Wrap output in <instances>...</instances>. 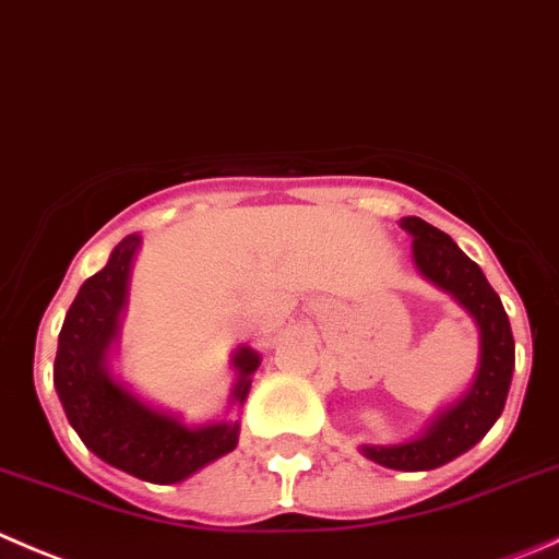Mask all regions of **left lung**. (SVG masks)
Here are the masks:
<instances>
[{
  "instance_id": "left-lung-1",
  "label": "left lung",
  "mask_w": 559,
  "mask_h": 559,
  "mask_svg": "<svg viewBox=\"0 0 559 559\" xmlns=\"http://www.w3.org/2000/svg\"><path fill=\"white\" fill-rule=\"evenodd\" d=\"M413 236V261L418 272L456 298L475 318L480 331L478 378L465 400L440 413L418 440L402 445H361L364 456L391 469H435L473 449L506 407L513 374V334L500 296L491 290L478 263H473L449 234L421 217H402Z\"/></svg>"
}]
</instances>
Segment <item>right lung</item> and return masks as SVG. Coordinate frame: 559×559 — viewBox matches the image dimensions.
Returning <instances> with one entry per match:
<instances>
[{"label":"right lung","instance_id":"1","mask_svg":"<svg viewBox=\"0 0 559 559\" xmlns=\"http://www.w3.org/2000/svg\"><path fill=\"white\" fill-rule=\"evenodd\" d=\"M138 245V236H127L110 252L103 272L81 285L59 331L53 385L68 421L92 454L148 484H176L234 451L239 443V421L187 427L179 418L138 400L105 369L110 342L119 334L127 277ZM258 364L261 358L252 347L236 350L234 367L239 369V383L234 389V402L239 405L247 400L250 374Z\"/></svg>","mask_w":559,"mask_h":559}]
</instances>
